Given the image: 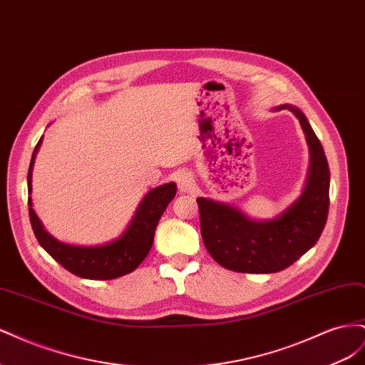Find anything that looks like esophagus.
Here are the masks:
<instances>
[{"label":"esophagus","instance_id":"esophagus-1","mask_svg":"<svg viewBox=\"0 0 365 365\" xmlns=\"http://www.w3.org/2000/svg\"><path fill=\"white\" fill-rule=\"evenodd\" d=\"M176 182H178V189L182 193H192L195 190V180L190 172H178V175H176Z\"/></svg>","mask_w":365,"mask_h":365}]
</instances>
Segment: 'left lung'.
Listing matches in <instances>:
<instances>
[{
  "label": "left lung",
  "mask_w": 365,
  "mask_h": 365,
  "mask_svg": "<svg viewBox=\"0 0 365 365\" xmlns=\"http://www.w3.org/2000/svg\"><path fill=\"white\" fill-rule=\"evenodd\" d=\"M309 146V172L302 195L280 215L267 220L248 217L237 207L197 197L201 235L207 251L220 267L236 272H279L300 259L322 236L329 213L330 172L322 143L306 115L292 105Z\"/></svg>",
  "instance_id": "8db88e82"
}]
</instances>
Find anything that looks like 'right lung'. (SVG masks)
<instances>
[{"label":"right lung","mask_w":365,"mask_h":365,"mask_svg":"<svg viewBox=\"0 0 365 365\" xmlns=\"http://www.w3.org/2000/svg\"><path fill=\"white\" fill-rule=\"evenodd\" d=\"M42 138L33 150L27 187L31 195V173L35 165L36 153L42 145ZM176 195V184L168 182L155 187L146 193L140 205L137 207L134 216H132L128 228L117 239L108 242V244L96 247L71 245L53 237L48 231L43 228L38 215L33 210L31 197L29 196V215L30 224L33 228L39 245L46 250L50 256L61 263L62 267L73 272L77 277L90 280H111L121 277L137 269L140 263L146 259L149 254L155 228L160 222L164 210Z\"/></svg>","instance_id":"obj_1"}]
</instances>
